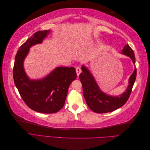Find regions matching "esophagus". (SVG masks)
<instances>
[{
	"label": "esophagus",
	"mask_w": 150,
	"mask_h": 150,
	"mask_svg": "<svg viewBox=\"0 0 150 150\" xmlns=\"http://www.w3.org/2000/svg\"><path fill=\"white\" fill-rule=\"evenodd\" d=\"M76 73H77V76H79V75L80 74V73L81 72V69H80L79 67H77L76 68Z\"/></svg>",
	"instance_id": "esophagus-1"
}]
</instances>
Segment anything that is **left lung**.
Masks as SVG:
<instances>
[{
	"label": "left lung",
	"instance_id": "8db88e82",
	"mask_svg": "<svg viewBox=\"0 0 150 150\" xmlns=\"http://www.w3.org/2000/svg\"><path fill=\"white\" fill-rule=\"evenodd\" d=\"M121 53L129 57L135 66L134 52L129 45L126 44ZM83 72L79 75V79L83 85V95L86 103L93 111L97 113L112 112L121 108L128 101L137 77V69L129 77L128 86L125 92L119 96H111L104 93L99 88L93 75L87 67L81 66Z\"/></svg>",
	"mask_w": 150,
	"mask_h": 150
}]
</instances>
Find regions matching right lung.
<instances>
[{
  "label": "right lung",
  "mask_w": 150,
  "mask_h": 150,
  "mask_svg": "<svg viewBox=\"0 0 150 150\" xmlns=\"http://www.w3.org/2000/svg\"><path fill=\"white\" fill-rule=\"evenodd\" d=\"M51 30L38 31L18 49L13 69V78L21 96L29 108L41 113H55L64 105L67 91L76 79L73 67H57L40 79H31L25 73L24 61L30 48L41 44Z\"/></svg>",
  "instance_id": "right-lung-1"
}]
</instances>
